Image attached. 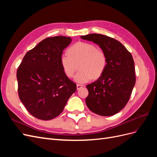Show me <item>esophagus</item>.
Returning <instances> with one entry per match:
<instances>
[{"label":"esophagus","mask_w":157,"mask_h":157,"mask_svg":"<svg viewBox=\"0 0 157 157\" xmlns=\"http://www.w3.org/2000/svg\"><path fill=\"white\" fill-rule=\"evenodd\" d=\"M82 87H83V86H82V85H81V84H77V89L78 90H80V89H81Z\"/></svg>","instance_id":"1"}]
</instances>
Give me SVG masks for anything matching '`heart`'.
<instances>
[{
  "label": "heart",
  "instance_id": "heart-1",
  "mask_svg": "<svg viewBox=\"0 0 157 157\" xmlns=\"http://www.w3.org/2000/svg\"><path fill=\"white\" fill-rule=\"evenodd\" d=\"M67 54L61 55L59 63L66 77L71 78L77 69L75 81L84 84L94 78H98L105 72L107 58L105 52L96 45L86 42H78L71 46Z\"/></svg>",
  "mask_w": 157,
  "mask_h": 157
}]
</instances>
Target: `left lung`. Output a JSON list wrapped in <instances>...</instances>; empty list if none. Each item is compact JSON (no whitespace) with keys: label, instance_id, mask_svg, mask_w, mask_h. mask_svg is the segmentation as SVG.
I'll list each match as a JSON object with an SVG mask.
<instances>
[{"label":"left lung","instance_id":"1","mask_svg":"<svg viewBox=\"0 0 157 157\" xmlns=\"http://www.w3.org/2000/svg\"><path fill=\"white\" fill-rule=\"evenodd\" d=\"M80 37L98 44L107 58L105 72L96 82L86 86V105L99 115H115L129 101L136 83L132 56L119 41L110 36L94 33Z\"/></svg>","mask_w":157,"mask_h":157}]
</instances>
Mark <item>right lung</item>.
I'll return each mask as SVG.
<instances>
[{
    "label": "right lung",
    "mask_w": 157,
    "mask_h": 157,
    "mask_svg": "<svg viewBox=\"0 0 157 157\" xmlns=\"http://www.w3.org/2000/svg\"><path fill=\"white\" fill-rule=\"evenodd\" d=\"M71 37H48L27 52L17 70L18 95L31 115L48 121L63 111L77 85L64 75L59 63Z\"/></svg>",
    "instance_id": "add662e5"
}]
</instances>
